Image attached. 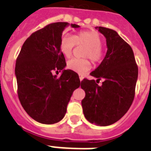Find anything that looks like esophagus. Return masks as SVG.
Segmentation results:
<instances>
[{"label":"esophagus","instance_id":"obj_1","mask_svg":"<svg viewBox=\"0 0 151 151\" xmlns=\"http://www.w3.org/2000/svg\"><path fill=\"white\" fill-rule=\"evenodd\" d=\"M83 79H84V77H83L82 76H80V81H83Z\"/></svg>","mask_w":151,"mask_h":151}]
</instances>
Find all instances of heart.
I'll list each match as a JSON object with an SVG mask.
<instances>
[{
  "label": "heart",
  "instance_id": "heart-1",
  "mask_svg": "<svg viewBox=\"0 0 151 151\" xmlns=\"http://www.w3.org/2000/svg\"><path fill=\"white\" fill-rule=\"evenodd\" d=\"M102 38L94 30L81 31L75 36L65 34L61 37L59 49L66 58H70L76 45H88L84 52V57L89 58L94 63L100 62L103 58V50L101 45ZM67 68L80 75H83L90 69L91 63L87 58H72L67 62Z\"/></svg>",
  "mask_w": 151,
  "mask_h": 151
}]
</instances>
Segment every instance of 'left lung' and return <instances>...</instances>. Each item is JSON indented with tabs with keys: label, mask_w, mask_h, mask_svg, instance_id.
Instances as JSON below:
<instances>
[{
	"label": "left lung",
	"mask_w": 151,
	"mask_h": 151,
	"mask_svg": "<svg viewBox=\"0 0 151 151\" xmlns=\"http://www.w3.org/2000/svg\"><path fill=\"white\" fill-rule=\"evenodd\" d=\"M96 29L106 37L107 51L104 59L90 75L103 79L101 85L84 79L81 87L85 92L81 101L84 117L98 126L113 124L126 114L135 95L138 67L132 48L115 31L103 27Z\"/></svg>",
	"instance_id": "left-lung-1"
}]
</instances>
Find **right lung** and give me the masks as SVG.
Returning a JSON list of instances; mask_svg holds the SVG:
<instances>
[{
    "label": "right lung",
    "mask_w": 151,
    "mask_h": 151,
    "mask_svg": "<svg viewBox=\"0 0 151 151\" xmlns=\"http://www.w3.org/2000/svg\"><path fill=\"white\" fill-rule=\"evenodd\" d=\"M68 22L50 23L32 33L17 58L15 76L18 96L25 111L36 121L53 124L62 120L75 89L81 85L76 72L67 66L59 42ZM71 27H80L70 24ZM53 70L62 71L59 78Z\"/></svg>",
    "instance_id": "add662e5"
}]
</instances>
